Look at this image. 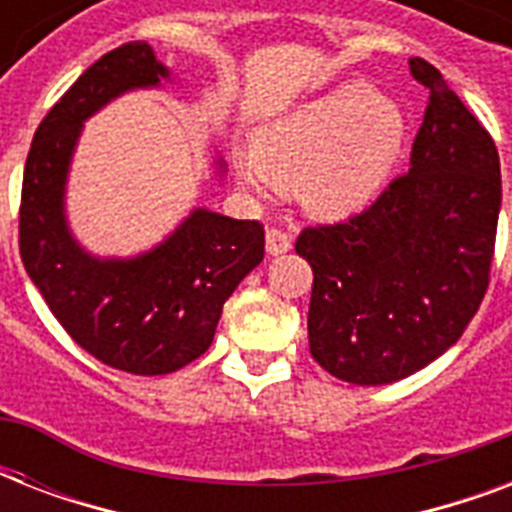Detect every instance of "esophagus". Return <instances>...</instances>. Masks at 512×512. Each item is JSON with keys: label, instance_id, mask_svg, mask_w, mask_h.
I'll use <instances>...</instances> for the list:
<instances>
[{"label": "esophagus", "instance_id": "esophagus-1", "mask_svg": "<svg viewBox=\"0 0 512 512\" xmlns=\"http://www.w3.org/2000/svg\"><path fill=\"white\" fill-rule=\"evenodd\" d=\"M265 249H268V255H284V252L292 249V236L287 231H281V228H268Z\"/></svg>", "mask_w": 512, "mask_h": 512}]
</instances>
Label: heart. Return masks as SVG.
<instances>
[{
    "instance_id": "obj_1",
    "label": "heart",
    "mask_w": 512,
    "mask_h": 512,
    "mask_svg": "<svg viewBox=\"0 0 512 512\" xmlns=\"http://www.w3.org/2000/svg\"><path fill=\"white\" fill-rule=\"evenodd\" d=\"M404 132V111L390 95L345 84L265 127L236 170L252 193L292 188L311 215L342 217L380 193Z\"/></svg>"
}]
</instances>
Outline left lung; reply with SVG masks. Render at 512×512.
I'll return each instance as SVG.
<instances>
[{
  "instance_id": "8db88e82",
  "label": "left lung",
  "mask_w": 512,
  "mask_h": 512,
  "mask_svg": "<svg viewBox=\"0 0 512 512\" xmlns=\"http://www.w3.org/2000/svg\"><path fill=\"white\" fill-rule=\"evenodd\" d=\"M428 87L409 172L340 223L295 241L311 263V356L353 385L420 372L460 340L489 289L502 204L500 154L428 60H409Z\"/></svg>"
}]
</instances>
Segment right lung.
Returning <instances> with one entry per match:
<instances>
[{
    "instance_id": "add662e5",
    "label": "right lung",
    "mask_w": 512,
    "mask_h": 512,
    "mask_svg": "<svg viewBox=\"0 0 512 512\" xmlns=\"http://www.w3.org/2000/svg\"><path fill=\"white\" fill-rule=\"evenodd\" d=\"M170 76L146 42L106 52L36 127L20 191L18 244L26 273L76 345L130 374H170L212 345L223 303L263 263L260 220L209 209L146 255L98 260L68 233L63 191L76 138L108 100Z\"/></svg>"
}]
</instances>
